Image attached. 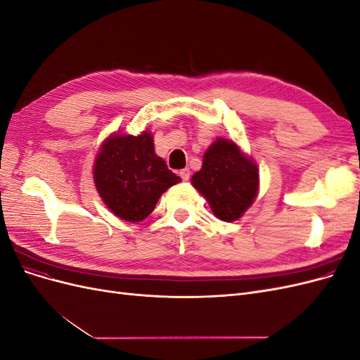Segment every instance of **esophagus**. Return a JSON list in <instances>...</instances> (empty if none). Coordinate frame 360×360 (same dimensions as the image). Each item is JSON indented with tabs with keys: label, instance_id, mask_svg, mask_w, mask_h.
Here are the masks:
<instances>
[{
	"label": "esophagus",
	"instance_id": "1",
	"mask_svg": "<svg viewBox=\"0 0 360 360\" xmlns=\"http://www.w3.org/2000/svg\"><path fill=\"white\" fill-rule=\"evenodd\" d=\"M179 174H180V177H181L183 181H189V179H191V169L189 168L181 169Z\"/></svg>",
	"mask_w": 360,
	"mask_h": 360
}]
</instances>
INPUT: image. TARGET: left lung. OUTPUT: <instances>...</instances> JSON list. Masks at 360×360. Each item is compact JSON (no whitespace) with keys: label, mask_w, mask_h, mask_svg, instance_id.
Returning <instances> with one entry per match:
<instances>
[{"label":"left lung","mask_w":360,"mask_h":360,"mask_svg":"<svg viewBox=\"0 0 360 360\" xmlns=\"http://www.w3.org/2000/svg\"><path fill=\"white\" fill-rule=\"evenodd\" d=\"M192 184L209 201L216 217L233 222L255 198L258 169L236 143L219 138L205 151L202 168L192 176Z\"/></svg>","instance_id":"8db88e82"}]
</instances>
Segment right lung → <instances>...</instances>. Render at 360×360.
Masks as SVG:
<instances>
[{
  "label": "right lung",
  "instance_id": "right-lung-1",
  "mask_svg": "<svg viewBox=\"0 0 360 360\" xmlns=\"http://www.w3.org/2000/svg\"><path fill=\"white\" fill-rule=\"evenodd\" d=\"M94 181L115 216L139 222L155 210L160 195L180 177L156 156L153 136L144 132L108 138L96 158Z\"/></svg>",
  "mask_w": 360,
  "mask_h": 360
}]
</instances>
